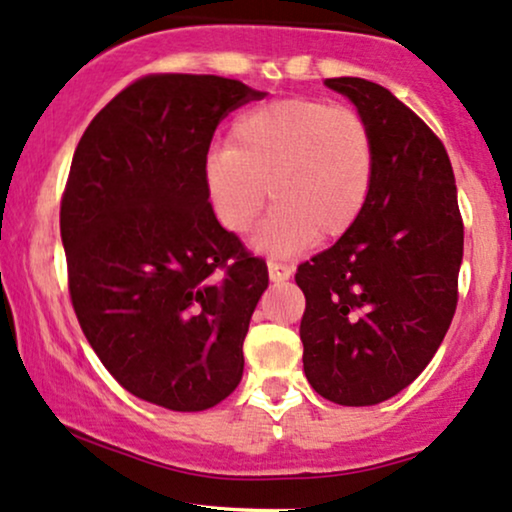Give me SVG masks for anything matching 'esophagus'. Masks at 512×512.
Here are the masks:
<instances>
[{
	"mask_svg": "<svg viewBox=\"0 0 512 512\" xmlns=\"http://www.w3.org/2000/svg\"><path fill=\"white\" fill-rule=\"evenodd\" d=\"M292 273H294V268L287 266V263L275 261V258H270V261H268L270 282H285V280H289V277H292Z\"/></svg>",
	"mask_w": 512,
	"mask_h": 512,
	"instance_id": "1",
	"label": "esophagus"
}]
</instances>
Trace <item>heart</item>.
Wrapping results in <instances>:
<instances>
[{
	"mask_svg": "<svg viewBox=\"0 0 512 512\" xmlns=\"http://www.w3.org/2000/svg\"><path fill=\"white\" fill-rule=\"evenodd\" d=\"M375 166V132L363 111L287 97L239 113L225 147L206 156L204 189L218 223L235 235L254 225L270 197L275 208L256 246L285 258L358 223Z\"/></svg>",
	"mask_w": 512,
	"mask_h": 512,
	"instance_id": "obj_1",
	"label": "heart"
}]
</instances>
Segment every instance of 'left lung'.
<instances>
[{
    "mask_svg": "<svg viewBox=\"0 0 512 512\" xmlns=\"http://www.w3.org/2000/svg\"><path fill=\"white\" fill-rule=\"evenodd\" d=\"M365 113L377 166L358 223L296 270L306 296L304 372L339 406H375L406 389L458 306L463 218L444 144L377 82L327 78Z\"/></svg>",
    "mask_w": 512,
    "mask_h": 512,
    "instance_id": "left-lung-1",
    "label": "left lung"
}]
</instances>
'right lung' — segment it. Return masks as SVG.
<instances>
[{"instance_id": "right-lung-1", "label": "right lung", "mask_w": 512, "mask_h": 512, "mask_svg": "<svg viewBox=\"0 0 512 512\" xmlns=\"http://www.w3.org/2000/svg\"><path fill=\"white\" fill-rule=\"evenodd\" d=\"M266 92L154 73L118 92L75 147L61 197L68 292L87 342L137 399L197 413L237 389L268 266L204 189L213 132Z\"/></svg>"}]
</instances>
